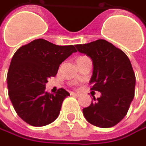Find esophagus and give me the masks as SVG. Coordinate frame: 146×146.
Masks as SVG:
<instances>
[{
  "label": "esophagus",
  "instance_id": "1",
  "mask_svg": "<svg viewBox=\"0 0 146 146\" xmlns=\"http://www.w3.org/2000/svg\"><path fill=\"white\" fill-rule=\"evenodd\" d=\"M71 96H76V97H79L80 94H78V93H74V92H71Z\"/></svg>",
  "mask_w": 146,
  "mask_h": 146
}]
</instances>
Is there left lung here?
I'll list each match as a JSON object with an SVG mask.
<instances>
[{"label": "left lung", "instance_id": "1", "mask_svg": "<svg viewBox=\"0 0 146 146\" xmlns=\"http://www.w3.org/2000/svg\"><path fill=\"white\" fill-rule=\"evenodd\" d=\"M75 46L92 59L91 90L101 93L82 110L84 117L99 127H113L126 116L135 95L136 77L130 60L123 50L103 39Z\"/></svg>", "mask_w": 146, "mask_h": 146}]
</instances>
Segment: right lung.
Returning a JSON list of instances; mask_svg holds the SVG:
<instances>
[{
    "instance_id": "right-lung-1",
    "label": "right lung",
    "mask_w": 146,
    "mask_h": 146,
    "mask_svg": "<svg viewBox=\"0 0 146 146\" xmlns=\"http://www.w3.org/2000/svg\"><path fill=\"white\" fill-rule=\"evenodd\" d=\"M73 52L74 46H58L36 39L17 50L7 74L8 93L17 114L34 127L51 123L58 117L64 100L70 94L60 88L46 92V83L54 77L60 64Z\"/></svg>"
}]
</instances>
